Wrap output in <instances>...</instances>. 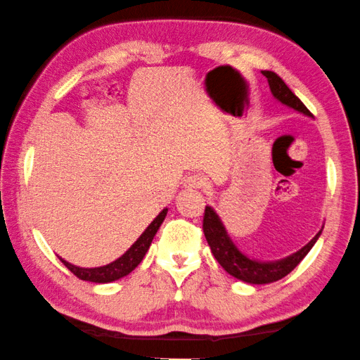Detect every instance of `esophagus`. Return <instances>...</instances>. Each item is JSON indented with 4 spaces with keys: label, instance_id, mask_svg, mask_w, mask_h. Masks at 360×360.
<instances>
[{
    "label": "esophagus",
    "instance_id": "34e87169",
    "mask_svg": "<svg viewBox=\"0 0 360 360\" xmlns=\"http://www.w3.org/2000/svg\"><path fill=\"white\" fill-rule=\"evenodd\" d=\"M204 186V179L201 175H190L185 180V188L186 190H198V188Z\"/></svg>",
    "mask_w": 360,
    "mask_h": 360
}]
</instances>
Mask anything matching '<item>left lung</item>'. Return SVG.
Segmentation results:
<instances>
[{"label":"left lung","instance_id":"left-lung-1","mask_svg":"<svg viewBox=\"0 0 360 360\" xmlns=\"http://www.w3.org/2000/svg\"><path fill=\"white\" fill-rule=\"evenodd\" d=\"M266 76L268 84L273 97L281 102L285 107L298 111L308 117H313L309 113V110L304 107L302 100H300L295 94L288 89L287 84L282 81L278 75L274 72H269V70H264L262 72ZM202 229L205 234V239L210 245V250L217 258V262L221 264V268L226 271L229 276L233 278L247 282V284L260 285V284H271V282H276L297 268V264L303 260V258L308 255V252L313 249V245L317 243L319 236L323 229H319L313 239L309 240L308 244L303 245L302 249L290 253L281 260H257V258H252L239 249L238 245L234 244L231 236L228 234L225 225H223L221 219L217 214L214 207L210 205H205V214H204V221H202Z\"/></svg>","mask_w":360,"mask_h":360}]
</instances>
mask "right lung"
<instances>
[{"instance_id":"obj_1","label":"right lung","mask_w":360,"mask_h":360,"mask_svg":"<svg viewBox=\"0 0 360 360\" xmlns=\"http://www.w3.org/2000/svg\"><path fill=\"white\" fill-rule=\"evenodd\" d=\"M167 207L162 209L159 214L156 215V219L153 220L143 233L139 236V239L129 247V249L122 253L120 258H116L115 262H111L108 264H103V266H97V268H81L76 266V264L68 263L67 260H63L62 257H58L65 266H67L72 273L79 278L81 281H89V282H96V284H108V282L117 281L124 276L131 274L132 271L139 266L140 262L143 260V257L148 252L150 245L153 243V238H155L159 226L162 225L164 219L167 215Z\"/></svg>"}]
</instances>
